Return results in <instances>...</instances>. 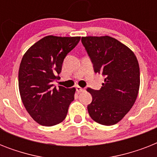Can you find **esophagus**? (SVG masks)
Here are the masks:
<instances>
[{
	"instance_id": "1",
	"label": "esophagus",
	"mask_w": 157,
	"mask_h": 157,
	"mask_svg": "<svg viewBox=\"0 0 157 157\" xmlns=\"http://www.w3.org/2000/svg\"><path fill=\"white\" fill-rule=\"evenodd\" d=\"M76 91L78 92V93H81V92H83L85 90H84L83 88H81V87H80V86H76Z\"/></svg>"
}]
</instances>
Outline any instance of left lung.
Here are the masks:
<instances>
[{
    "label": "left lung",
    "mask_w": 157,
    "mask_h": 157,
    "mask_svg": "<svg viewBox=\"0 0 157 157\" xmlns=\"http://www.w3.org/2000/svg\"><path fill=\"white\" fill-rule=\"evenodd\" d=\"M81 42L93 63L94 72L105 76L99 90L87 89L93 98L87 107L89 114L98 124H117L131 109L138 97V59L129 47L108 36H85Z\"/></svg>",
    "instance_id": "8db88e82"
}]
</instances>
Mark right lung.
Segmentation results:
<instances>
[{
    "instance_id": "obj_1",
    "label": "right lung",
    "mask_w": 157,
    "mask_h": 157,
    "mask_svg": "<svg viewBox=\"0 0 157 157\" xmlns=\"http://www.w3.org/2000/svg\"><path fill=\"white\" fill-rule=\"evenodd\" d=\"M81 40L80 36H47L24 54L18 71V89L26 110L38 124L52 126L67 117L76 89L53 87L62 65Z\"/></svg>"
}]
</instances>
